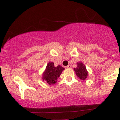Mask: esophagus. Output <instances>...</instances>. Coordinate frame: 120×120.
<instances>
[{"label":"esophagus","instance_id":"esophagus-1","mask_svg":"<svg viewBox=\"0 0 120 120\" xmlns=\"http://www.w3.org/2000/svg\"><path fill=\"white\" fill-rule=\"evenodd\" d=\"M71 68V65H68L67 66V68Z\"/></svg>","mask_w":120,"mask_h":120}]
</instances>
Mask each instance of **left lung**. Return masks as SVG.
Segmentation results:
<instances>
[{"label":"left lung","instance_id":"8db88e82","mask_svg":"<svg viewBox=\"0 0 120 120\" xmlns=\"http://www.w3.org/2000/svg\"><path fill=\"white\" fill-rule=\"evenodd\" d=\"M75 74L77 76L82 80H85L87 77L88 72L87 71L86 68L82 63H77V68H74Z\"/></svg>","mask_w":120,"mask_h":120}]
</instances>
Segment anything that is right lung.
<instances>
[{
	"label": "right lung",
	"mask_w": 120,
	"mask_h": 120,
	"mask_svg": "<svg viewBox=\"0 0 120 120\" xmlns=\"http://www.w3.org/2000/svg\"><path fill=\"white\" fill-rule=\"evenodd\" d=\"M64 69V68L61 66L58 65L55 67L54 63L49 62L47 65L46 71L43 74V79L49 85L55 84Z\"/></svg>",
	"instance_id": "obj_1"
}]
</instances>
